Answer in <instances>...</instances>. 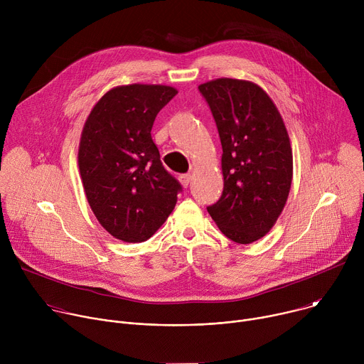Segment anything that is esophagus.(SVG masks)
Wrapping results in <instances>:
<instances>
[{
  "label": "esophagus",
  "mask_w": 364,
  "mask_h": 364,
  "mask_svg": "<svg viewBox=\"0 0 364 364\" xmlns=\"http://www.w3.org/2000/svg\"><path fill=\"white\" fill-rule=\"evenodd\" d=\"M178 178H180L181 184H183L184 187H188V184H190V181H191V174H181Z\"/></svg>",
  "instance_id": "esophagus-1"
}]
</instances>
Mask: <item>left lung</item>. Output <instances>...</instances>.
I'll return each instance as SVG.
<instances>
[{
  "label": "left lung",
  "mask_w": 364,
  "mask_h": 364,
  "mask_svg": "<svg viewBox=\"0 0 364 364\" xmlns=\"http://www.w3.org/2000/svg\"><path fill=\"white\" fill-rule=\"evenodd\" d=\"M198 90L223 148V193L207 212L226 237L247 245L271 230L287 203L292 181L289 136L274 102L257 85L222 77Z\"/></svg>",
  "instance_id": "left-lung-1"
}]
</instances>
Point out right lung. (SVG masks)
Returning a JSON list of instances; mask_svg holds the SVG:
<instances>
[{
  "mask_svg": "<svg viewBox=\"0 0 364 364\" xmlns=\"http://www.w3.org/2000/svg\"><path fill=\"white\" fill-rule=\"evenodd\" d=\"M177 95L171 86L128 85L92 109L79 145V170L92 212L114 237L144 242L167 220L183 187L151 138L155 117Z\"/></svg>",
  "mask_w": 364,
  "mask_h": 364,
  "instance_id": "obj_1",
  "label": "right lung"
}]
</instances>
